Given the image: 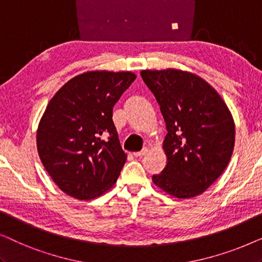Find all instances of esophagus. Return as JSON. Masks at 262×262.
Listing matches in <instances>:
<instances>
[{
  "instance_id": "obj_1",
  "label": "esophagus",
  "mask_w": 262,
  "mask_h": 262,
  "mask_svg": "<svg viewBox=\"0 0 262 262\" xmlns=\"http://www.w3.org/2000/svg\"><path fill=\"white\" fill-rule=\"evenodd\" d=\"M146 152H148V149L144 148L141 151H137V152H134V156L135 157H143L144 155H146Z\"/></svg>"
}]
</instances>
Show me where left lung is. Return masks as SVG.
<instances>
[{
	"label": "left lung",
	"instance_id": "8db88e82",
	"mask_svg": "<svg viewBox=\"0 0 262 262\" xmlns=\"http://www.w3.org/2000/svg\"><path fill=\"white\" fill-rule=\"evenodd\" d=\"M166 121L167 164L152 175L157 187L177 198H193L227 168L235 144V124L220 94L187 71L143 70Z\"/></svg>",
	"mask_w": 262,
	"mask_h": 262
}]
</instances>
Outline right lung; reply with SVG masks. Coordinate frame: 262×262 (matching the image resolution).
Here are the masks:
<instances>
[{
  "label": "right lung",
  "instance_id": "obj_1",
  "mask_svg": "<svg viewBox=\"0 0 262 262\" xmlns=\"http://www.w3.org/2000/svg\"><path fill=\"white\" fill-rule=\"evenodd\" d=\"M136 80L130 71H88L50 100L37 131L42 166L68 195L88 200L112 187L126 161L112 116Z\"/></svg>",
  "mask_w": 262,
  "mask_h": 262
}]
</instances>
